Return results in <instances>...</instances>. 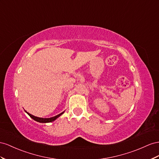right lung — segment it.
Here are the masks:
<instances>
[{
	"mask_svg": "<svg viewBox=\"0 0 159 159\" xmlns=\"http://www.w3.org/2000/svg\"><path fill=\"white\" fill-rule=\"evenodd\" d=\"M25 112L32 118V119H34V120L37 121V122H43V123H46V122H52V121H54V120H56L58 117H59L61 115H62L63 113H64V112H62L61 113V114L58 115H57V116H53V117H51V118H47V119H44V118L37 117V116H33V115H30V113L27 112L26 111H25Z\"/></svg>",
	"mask_w": 159,
	"mask_h": 159,
	"instance_id": "right-lung-1",
	"label": "right lung"
}]
</instances>
